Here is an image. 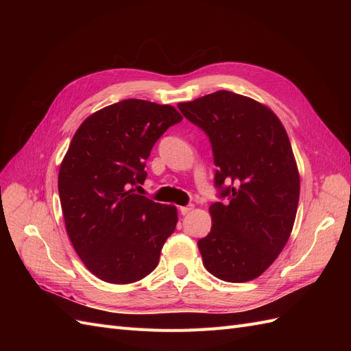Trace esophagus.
Here are the masks:
<instances>
[{
    "label": "esophagus",
    "mask_w": 351,
    "mask_h": 351,
    "mask_svg": "<svg viewBox=\"0 0 351 351\" xmlns=\"http://www.w3.org/2000/svg\"><path fill=\"white\" fill-rule=\"evenodd\" d=\"M193 210V205H189V206H180V212H182V215H187L190 212Z\"/></svg>",
    "instance_id": "esophagus-1"
}]
</instances>
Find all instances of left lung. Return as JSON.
Listing matches in <instances>:
<instances>
[{"mask_svg": "<svg viewBox=\"0 0 351 351\" xmlns=\"http://www.w3.org/2000/svg\"><path fill=\"white\" fill-rule=\"evenodd\" d=\"M178 110L208 134L215 186L230 199L209 206L212 227L197 241L205 268L227 282L258 278L289 241L299 205L300 176L284 125L267 105L228 90Z\"/></svg>", "mask_w": 351, "mask_h": 351, "instance_id": "left-lung-1", "label": "left lung"}]
</instances>
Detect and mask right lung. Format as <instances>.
<instances>
[{"mask_svg":"<svg viewBox=\"0 0 351 351\" xmlns=\"http://www.w3.org/2000/svg\"><path fill=\"white\" fill-rule=\"evenodd\" d=\"M171 105L124 99L84 120L60 165L58 193L74 250L93 275L130 284L149 275L177 226V208L134 193L145 162L169 125Z\"/></svg>","mask_w":351,"mask_h":351,"instance_id":"add662e5","label":"right lung"}]
</instances>
